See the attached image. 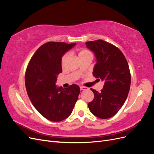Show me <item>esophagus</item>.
I'll use <instances>...</instances> for the list:
<instances>
[{
  "label": "esophagus",
  "instance_id": "esophagus-1",
  "mask_svg": "<svg viewBox=\"0 0 154 154\" xmlns=\"http://www.w3.org/2000/svg\"><path fill=\"white\" fill-rule=\"evenodd\" d=\"M86 89H87V87H82V86H81V87H80V90H81V91L86 90Z\"/></svg>",
  "mask_w": 154,
  "mask_h": 154
}]
</instances>
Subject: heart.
<instances>
[{
  "label": "heart",
  "mask_w": 154,
  "mask_h": 154,
  "mask_svg": "<svg viewBox=\"0 0 154 154\" xmlns=\"http://www.w3.org/2000/svg\"><path fill=\"white\" fill-rule=\"evenodd\" d=\"M87 54H91V53L89 52V51H87V50H82L81 51L80 53H79V57H80V56H83V55H87ZM67 57V55H64L62 59V63H63L65 61V60H66Z\"/></svg>",
  "instance_id": "1"
}]
</instances>
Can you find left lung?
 I'll list each match as a JSON object with an SVG mask.
<instances>
[{"instance_id":"1","label":"left lung","mask_w":154,"mask_h":154,"mask_svg":"<svg viewBox=\"0 0 154 154\" xmlns=\"http://www.w3.org/2000/svg\"><path fill=\"white\" fill-rule=\"evenodd\" d=\"M85 44L96 59L93 76L105 82L100 92L91 88L94 97L88 106L96 117L108 119L118 112L127 100L131 82L128 64L122 51L112 44L102 40Z\"/></svg>"}]
</instances>
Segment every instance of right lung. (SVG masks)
Listing matches in <instances>:
<instances>
[{"label": "right lung", "mask_w": 154, "mask_h": 154, "mask_svg": "<svg viewBox=\"0 0 154 154\" xmlns=\"http://www.w3.org/2000/svg\"><path fill=\"white\" fill-rule=\"evenodd\" d=\"M76 45L49 42L37 49L27 66L25 83L32 105L45 118L58 122L67 118L80 94L76 84L63 88L56 82L62 72V58Z\"/></svg>", "instance_id": "add662e5"}]
</instances>
